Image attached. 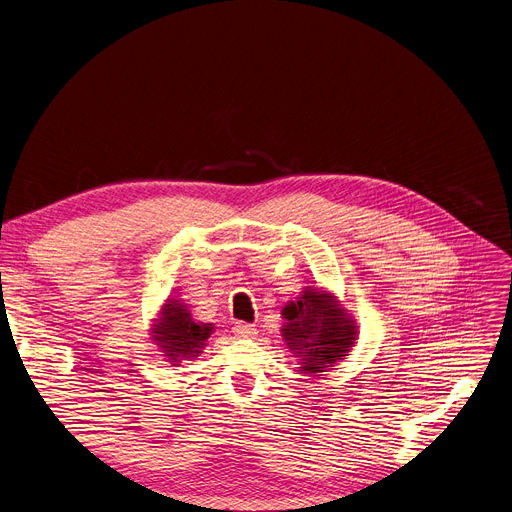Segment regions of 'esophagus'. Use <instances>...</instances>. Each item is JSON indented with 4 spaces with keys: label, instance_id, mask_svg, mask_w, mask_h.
Instances as JSON below:
<instances>
[{
    "label": "esophagus",
    "instance_id": "obj_1",
    "mask_svg": "<svg viewBox=\"0 0 512 512\" xmlns=\"http://www.w3.org/2000/svg\"><path fill=\"white\" fill-rule=\"evenodd\" d=\"M232 331H235V335L245 337V339H253L257 335L255 324H249V322H235V327H232Z\"/></svg>",
    "mask_w": 512,
    "mask_h": 512
}]
</instances>
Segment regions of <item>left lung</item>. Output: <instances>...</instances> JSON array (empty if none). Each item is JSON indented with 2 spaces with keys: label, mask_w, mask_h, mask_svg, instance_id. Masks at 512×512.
Returning <instances> with one entry per match:
<instances>
[{
  "label": "left lung",
  "mask_w": 512,
  "mask_h": 512,
  "mask_svg": "<svg viewBox=\"0 0 512 512\" xmlns=\"http://www.w3.org/2000/svg\"><path fill=\"white\" fill-rule=\"evenodd\" d=\"M284 339L300 357L302 371L316 374L341 359L355 341L349 320L327 294L304 292L298 302L284 308Z\"/></svg>",
  "instance_id": "obj_1"
}]
</instances>
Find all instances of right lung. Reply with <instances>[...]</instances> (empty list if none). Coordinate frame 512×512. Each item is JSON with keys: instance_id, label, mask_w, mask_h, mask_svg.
<instances>
[{"instance_id": "right-lung-1", "label": "right lung", "mask_w": 512, "mask_h": 512, "mask_svg": "<svg viewBox=\"0 0 512 512\" xmlns=\"http://www.w3.org/2000/svg\"><path fill=\"white\" fill-rule=\"evenodd\" d=\"M208 324L194 322L188 308L183 304L171 302L165 306L161 320L155 327L153 339L169 357V361H179L185 357H196L210 337Z\"/></svg>"}]
</instances>
